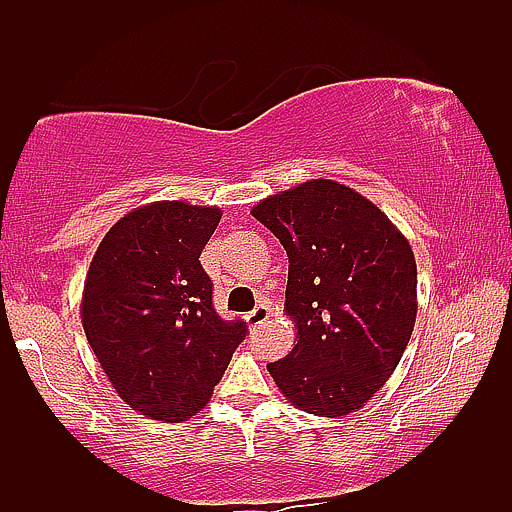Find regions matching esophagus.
I'll return each instance as SVG.
<instances>
[{
    "label": "esophagus",
    "mask_w": 512,
    "mask_h": 512,
    "mask_svg": "<svg viewBox=\"0 0 512 512\" xmlns=\"http://www.w3.org/2000/svg\"><path fill=\"white\" fill-rule=\"evenodd\" d=\"M269 318H271L269 304H257L255 309H252V311L248 313V316H245V320H248L250 327H260V325L267 323Z\"/></svg>",
    "instance_id": "1"
}]
</instances>
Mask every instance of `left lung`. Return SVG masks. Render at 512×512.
<instances>
[{
    "label": "left lung",
    "mask_w": 512,
    "mask_h": 512,
    "mask_svg": "<svg viewBox=\"0 0 512 512\" xmlns=\"http://www.w3.org/2000/svg\"><path fill=\"white\" fill-rule=\"evenodd\" d=\"M288 252L285 311L297 344L267 370L316 417L363 407L391 377L417 320V262L393 222L353 189L304 182L252 208Z\"/></svg>",
    "instance_id": "left-lung-1"
}]
</instances>
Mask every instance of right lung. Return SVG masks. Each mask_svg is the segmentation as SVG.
I'll use <instances>...</instances> for the list:
<instances>
[{
  "label": "right lung",
  "mask_w": 512,
  "mask_h": 512,
  "mask_svg": "<svg viewBox=\"0 0 512 512\" xmlns=\"http://www.w3.org/2000/svg\"><path fill=\"white\" fill-rule=\"evenodd\" d=\"M222 210L156 201L114 224L81 299L88 344L133 410L185 421L208 403L248 325L224 320L201 252Z\"/></svg>",
  "instance_id": "1"
}]
</instances>
